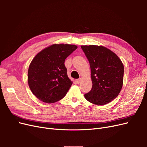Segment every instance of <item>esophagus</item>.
I'll return each instance as SVG.
<instances>
[{
	"label": "esophagus",
	"instance_id": "1",
	"mask_svg": "<svg viewBox=\"0 0 147 147\" xmlns=\"http://www.w3.org/2000/svg\"><path fill=\"white\" fill-rule=\"evenodd\" d=\"M81 80H82V79L81 78H79V79L76 80H75V82H76L77 84H78V83H80L81 82Z\"/></svg>",
	"mask_w": 147,
	"mask_h": 147
}]
</instances>
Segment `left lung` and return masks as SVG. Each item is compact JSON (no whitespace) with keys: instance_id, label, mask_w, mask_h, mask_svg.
I'll return each mask as SVG.
<instances>
[{"instance_id":"left-lung-1","label":"left lung","mask_w":147,"mask_h":147,"mask_svg":"<svg viewBox=\"0 0 147 147\" xmlns=\"http://www.w3.org/2000/svg\"><path fill=\"white\" fill-rule=\"evenodd\" d=\"M81 48L90 63L92 86L84 94L92 104L105 105L115 99L121 91L124 66L113 51L102 46L82 45Z\"/></svg>"}]
</instances>
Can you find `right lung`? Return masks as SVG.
<instances>
[{"label": "right lung", "mask_w": 147, "mask_h": 147, "mask_svg": "<svg viewBox=\"0 0 147 147\" xmlns=\"http://www.w3.org/2000/svg\"><path fill=\"white\" fill-rule=\"evenodd\" d=\"M77 48L69 44H54L39 52L29 67V88L37 98L54 103L66 95L72 82L69 78L65 59Z\"/></svg>", "instance_id": "1"}]
</instances>
